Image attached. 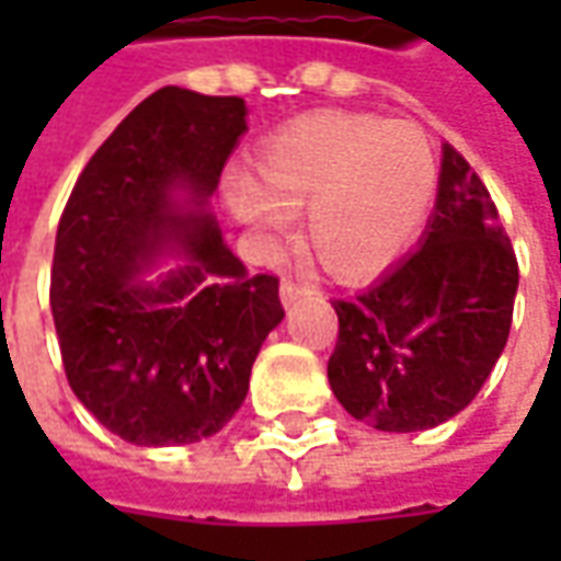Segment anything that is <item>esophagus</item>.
Wrapping results in <instances>:
<instances>
[{"mask_svg": "<svg viewBox=\"0 0 561 561\" xmlns=\"http://www.w3.org/2000/svg\"><path fill=\"white\" fill-rule=\"evenodd\" d=\"M316 288L312 285H306V282H294V279H282L279 285V297H282V304L285 306H294L300 297H306V294H312Z\"/></svg>", "mask_w": 561, "mask_h": 561, "instance_id": "obj_1", "label": "esophagus"}]
</instances>
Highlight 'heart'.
Segmentation results:
<instances>
[{
    "mask_svg": "<svg viewBox=\"0 0 561 561\" xmlns=\"http://www.w3.org/2000/svg\"><path fill=\"white\" fill-rule=\"evenodd\" d=\"M255 183L228 188L237 219L270 243L306 209V243L342 279L390 267L414 243L438 195V152L409 119L321 111L255 149Z\"/></svg>",
    "mask_w": 561,
    "mask_h": 561,
    "instance_id": "heart-1",
    "label": "heart"
}]
</instances>
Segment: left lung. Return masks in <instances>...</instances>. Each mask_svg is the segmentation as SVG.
<instances>
[{"label": "left lung", "instance_id": "8db88e82", "mask_svg": "<svg viewBox=\"0 0 561 561\" xmlns=\"http://www.w3.org/2000/svg\"><path fill=\"white\" fill-rule=\"evenodd\" d=\"M517 255L481 176L442 147L423 245L352 300H333L328 360L342 409L385 433H417L469 405L505 352Z\"/></svg>", "mask_w": 561, "mask_h": 561}]
</instances>
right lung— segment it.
<instances>
[{
	"label": "right lung",
	"instance_id": "add662e5",
	"mask_svg": "<svg viewBox=\"0 0 561 561\" xmlns=\"http://www.w3.org/2000/svg\"><path fill=\"white\" fill-rule=\"evenodd\" d=\"M243 131V99L161 87L95 149L62 209L50 309L66 378L131 445L219 433L285 318L279 279L249 273L209 213ZM164 242L190 264L147 286L137 273Z\"/></svg>",
	"mask_w": 561,
	"mask_h": 561
}]
</instances>
